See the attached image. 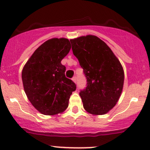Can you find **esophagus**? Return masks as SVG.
<instances>
[{
	"label": "esophagus",
	"mask_w": 150,
	"mask_h": 150,
	"mask_svg": "<svg viewBox=\"0 0 150 150\" xmlns=\"http://www.w3.org/2000/svg\"><path fill=\"white\" fill-rule=\"evenodd\" d=\"M72 80H73V82H75V84H76V83H77V77H75H75H73V78H72Z\"/></svg>",
	"instance_id": "obj_1"
}]
</instances>
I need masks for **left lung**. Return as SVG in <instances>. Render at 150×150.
<instances>
[{"mask_svg": "<svg viewBox=\"0 0 150 150\" xmlns=\"http://www.w3.org/2000/svg\"><path fill=\"white\" fill-rule=\"evenodd\" d=\"M73 54L87 77L80 96L83 107L92 115H104L116 106L123 91L124 70L107 44L94 35L70 39Z\"/></svg>", "mask_w": 150, "mask_h": 150, "instance_id": "obj_1", "label": "left lung"}]
</instances>
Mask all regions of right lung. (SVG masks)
<instances>
[{
	"label": "right lung",
	"mask_w": 150,
	"mask_h": 150,
	"mask_svg": "<svg viewBox=\"0 0 150 150\" xmlns=\"http://www.w3.org/2000/svg\"><path fill=\"white\" fill-rule=\"evenodd\" d=\"M71 49L65 38L49 39L29 58L22 71L24 90L39 112L46 116L61 113L68 108L76 85L65 75L61 61Z\"/></svg>",
	"instance_id": "obj_1"
}]
</instances>
